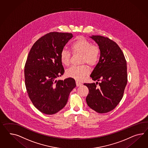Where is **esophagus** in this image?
I'll list each match as a JSON object with an SVG mask.
<instances>
[{
	"mask_svg": "<svg viewBox=\"0 0 148 148\" xmlns=\"http://www.w3.org/2000/svg\"><path fill=\"white\" fill-rule=\"evenodd\" d=\"M76 84L77 87H79V86H81V85L82 84H81V82H79L78 81H76Z\"/></svg>",
	"mask_w": 148,
	"mask_h": 148,
	"instance_id": "34e87169",
	"label": "esophagus"
}]
</instances>
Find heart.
I'll return each mask as SVG.
<instances>
[{
  "mask_svg": "<svg viewBox=\"0 0 148 148\" xmlns=\"http://www.w3.org/2000/svg\"><path fill=\"white\" fill-rule=\"evenodd\" d=\"M71 48L73 53L82 54L81 63H87L90 66H96L99 62L101 56L100 48L93 45L92 42L83 36H78L72 42ZM71 53L66 48H63L60 54V61L64 66H68L70 63ZM90 73L87 66H73L68 68L66 75L78 81L84 80Z\"/></svg>",
  "mask_w": 148,
  "mask_h": 148,
  "instance_id": "heart-1",
  "label": "heart"
}]
</instances>
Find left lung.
I'll return each instance as SVG.
<instances>
[{"label":"left lung","instance_id":"1","mask_svg":"<svg viewBox=\"0 0 148 148\" xmlns=\"http://www.w3.org/2000/svg\"><path fill=\"white\" fill-rule=\"evenodd\" d=\"M98 44L99 62L90 77L96 84H84L89 89L88 106L99 113H106L116 107L122 100L127 84V61L119 45L107 37L90 36ZM99 86L97 87V85Z\"/></svg>","mask_w":148,"mask_h":148}]
</instances>
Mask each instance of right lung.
Listing matches in <instances>:
<instances>
[{
	"label": "right lung",
	"instance_id": "right-lung-1",
	"mask_svg": "<svg viewBox=\"0 0 148 148\" xmlns=\"http://www.w3.org/2000/svg\"><path fill=\"white\" fill-rule=\"evenodd\" d=\"M73 36L69 33L50 32L37 40L28 53L24 69L26 88L33 104L45 114L61 110L76 87L72 77L56 80L64 72L60 52Z\"/></svg>",
	"mask_w": 148,
	"mask_h": 148
}]
</instances>
